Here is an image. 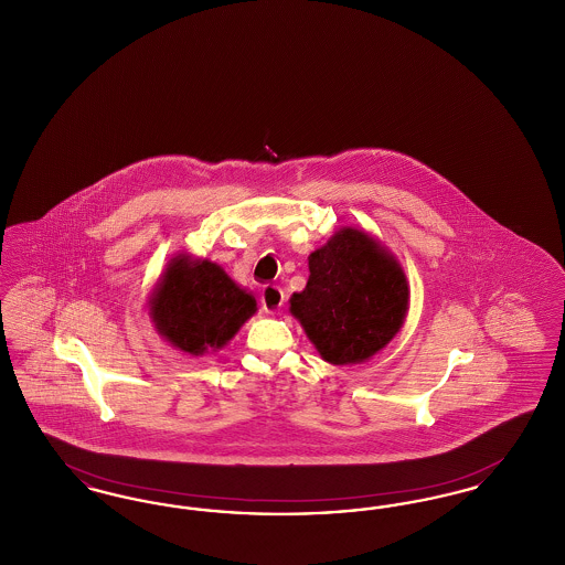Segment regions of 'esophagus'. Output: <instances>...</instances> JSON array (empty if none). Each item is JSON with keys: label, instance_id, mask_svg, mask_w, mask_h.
Listing matches in <instances>:
<instances>
[{"label": "esophagus", "instance_id": "34e87169", "mask_svg": "<svg viewBox=\"0 0 565 565\" xmlns=\"http://www.w3.org/2000/svg\"><path fill=\"white\" fill-rule=\"evenodd\" d=\"M284 292L277 288V286H265L263 292H260V305L265 311H279L284 307Z\"/></svg>", "mask_w": 565, "mask_h": 565}]
</instances>
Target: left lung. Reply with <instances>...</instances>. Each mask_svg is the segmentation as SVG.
<instances>
[{"mask_svg":"<svg viewBox=\"0 0 565 565\" xmlns=\"http://www.w3.org/2000/svg\"><path fill=\"white\" fill-rule=\"evenodd\" d=\"M309 281L290 311L330 364H358L403 326L408 286L401 265L362 231L341 228L309 256Z\"/></svg>","mask_w":565,"mask_h":565,"instance_id":"8db88e82","label":"left lung"}]
</instances>
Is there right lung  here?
Listing matches in <instances>:
<instances>
[{"label":"right lung","mask_w":565,"mask_h":565,"mask_svg":"<svg viewBox=\"0 0 565 565\" xmlns=\"http://www.w3.org/2000/svg\"><path fill=\"white\" fill-rule=\"evenodd\" d=\"M150 311L173 348L199 355L226 345L254 316L256 300L214 263L178 256L152 295Z\"/></svg>","instance_id":"obj_1"}]
</instances>
